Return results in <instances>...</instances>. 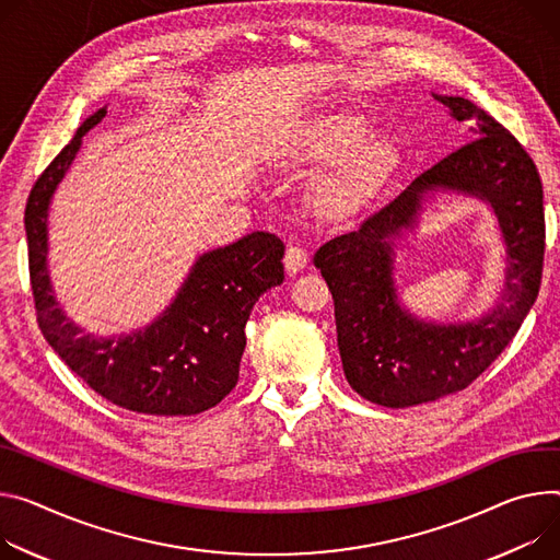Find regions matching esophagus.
<instances>
[{"label":"esophagus","instance_id":"34e87169","mask_svg":"<svg viewBox=\"0 0 560 560\" xmlns=\"http://www.w3.org/2000/svg\"><path fill=\"white\" fill-rule=\"evenodd\" d=\"M308 264V252L299 247V245H290L285 249V257H283V266H285V272L288 275H299L303 268H306Z\"/></svg>","mask_w":560,"mask_h":560}]
</instances>
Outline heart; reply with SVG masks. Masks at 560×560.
Listing matches in <instances>:
<instances>
[{"instance_id": "1", "label": "heart", "mask_w": 560, "mask_h": 560, "mask_svg": "<svg viewBox=\"0 0 560 560\" xmlns=\"http://www.w3.org/2000/svg\"><path fill=\"white\" fill-rule=\"evenodd\" d=\"M292 156L326 163L315 189L317 206L332 214L364 208L397 170L399 151L393 140L371 136V125L358 114H319L296 133Z\"/></svg>"}]
</instances>
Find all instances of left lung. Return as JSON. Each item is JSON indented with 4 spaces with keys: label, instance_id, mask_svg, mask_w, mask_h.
<instances>
[{
    "label": "left lung",
    "instance_id": "8db88e82",
    "mask_svg": "<svg viewBox=\"0 0 560 560\" xmlns=\"http://www.w3.org/2000/svg\"><path fill=\"white\" fill-rule=\"evenodd\" d=\"M469 133L358 230L330 238L315 266L335 301L337 346L348 384L364 399L404 409L467 388L506 348L532 311L545 254L542 183L523 144L471 100L438 95ZM438 192L474 195L492 208L505 241V281L494 308L465 325L424 323L394 285V241L417 226Z\"/></svg>",
    "mask_w": 560,
    "mask_h": 560
}]
</instances>
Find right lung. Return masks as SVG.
<instances>
[{
  "instance_id": "obj_1",
  "label": "right lung",
  "mask_w": 560,
  "mask_h": 560,
  "mask_svg": "<svg viewBox=\"0 0 560 560\" xmlns=\"http://www.w3.org/2000/svg\"><path fill=\"white\" fill-rule=\"evenodd\" d=\"M107 116H89L31 189L24 228L39 328L62 362L97 395L147 416H196L217 406L238 382L245 324L264 292L283 283V243L252 232L202 252L170 306L129 335L97 337L75 326L48 277V208L71 170L84 133Z\"/></svg>"
}]
</instances>
